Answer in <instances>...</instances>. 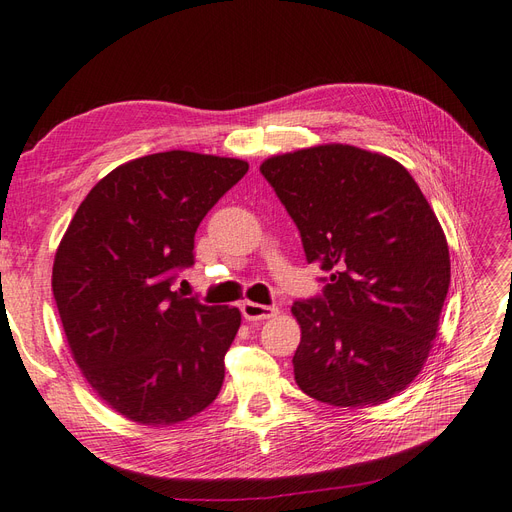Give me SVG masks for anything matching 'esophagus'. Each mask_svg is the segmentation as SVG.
<instances>
[{"mask_svg": "<svg viewBox=\"0 0 512 512\" xmlns=\"http://www.w3.org/2000/svg\"><path fill=\"white\" fill-rule=\"evenodd\" d=\"M241 313L248 322H262V320H271L279 313L277 307H267V305H260V303H252V301H245L241 305Z\"/></svg>", "mask_w": 512, "mask_h": 512, "instance_id": "esophagus-1", "label": "esophagus"}]
</instances>
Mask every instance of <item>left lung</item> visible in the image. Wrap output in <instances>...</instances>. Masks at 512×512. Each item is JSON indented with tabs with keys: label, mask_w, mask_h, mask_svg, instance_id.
Listing matches in <instances>:
<instances>
[{
	"label": "left lung",
	"mask_w": 512,
	"mask_h": 512,
	"mask_svg": "<svg viewBox=\"0 0 512 512\" xmlns=\"http://www.w3.org/2000/svg\"><path fill=\"white\" fill-rule=\"evenodd\" d=\"M260 171L322 262V298L296 301L294 379L332 407L394 398L424 368L443 311L451 260L443 226L394 158L322 144L262 161Z\"/></svg>",
	"instance_id": "left-lung-1"
}]
</instances>
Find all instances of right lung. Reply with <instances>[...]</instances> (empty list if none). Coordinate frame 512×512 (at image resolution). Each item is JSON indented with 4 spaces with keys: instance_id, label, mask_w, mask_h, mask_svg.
<instances>
[{
    "instance_id": "add662e5",
    "label": "right lung",
    "mask_w": 512,
    "mask_h": 512,
    "mask_svg": "<svg viewBox=\"0 0 512 512\" xmlns=\"http://www.w3.org/2000/svg\"><path fill=\"white\" fill-rule=\"evenodd\" d=\"M250 165L169 150L118 165L69 222L52 264L65 339L93 392L135 424L167 428L220 394L237 307L173 292L207 211Z\"/></svg>"
}]
</instances>
